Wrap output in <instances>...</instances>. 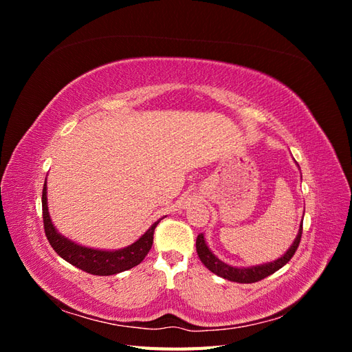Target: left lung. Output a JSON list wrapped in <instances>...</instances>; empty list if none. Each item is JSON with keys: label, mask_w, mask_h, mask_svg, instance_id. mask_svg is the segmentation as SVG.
<instances>
[{"label": "left lung", "mask_w": 352, "mask_h": 352, "mask_svg": "<svg viewBox=\"0 0 352 352\" xmlns=\"http://www.w3.org/2000/svg\"><path fill=\"white\" fill-rule=\"evenodd\" d=\"M301 235H302V223L300 225V230H298V235H296L294 243L291 245V248L287 250L280 258L274 260L272 263H264L260 265H251V267H235V265L223 263L220 258H217L216 255L211 252L202 233L197 238V252H198V257L202 261V264H204L210 272L220 276V278L228 279L230 282H238V283H254V282H258L264 278H267V276L273 274L274 272H278L294 257L295 251L298 250V245H300Z\"/></svg>", "instance_id": "obj_1"}]
</instances>
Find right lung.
I'll return each instance as SVG.
<instances>
[{"label": "right lung", "instance_id": "1", "mask_svg": "<svg viewBox=\"0 0 352 352\" xmlns=\"http://www.w3.org/2000/svg\"><path fill=\"white\" fill-rule=\"evenodd\" d=\"M42 219H44L47 239L60 257L74 265V267L95 276L117 274L140 264L145 258V255L150 252L153 247L154 230L158 221L162 220H157L140 239L122 250L107 251L82 247V245L63 236L56 226L52 225L47 202V182L44 184V189H42Z\"/></svg>", "mask_w": 352, "mask_h": 352}]
</instances>
